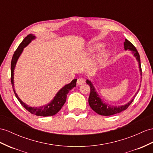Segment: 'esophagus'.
I'll list each match as a JSON object with an SVG mask.
<instances>
[{
    "mask_svg": "<svg viewBox=\"0 0 153 153\" xmlns=\"http://www.w3.org/2000/svg\"><path fill=\"white\" fill-rule=\"evenodd\" d=\"M85 80L83 79V78H79L77 81V84L79 85H83L85 83Z\"/></svg>",
    "mask_w": 153,
    "mask_h": 153,
    "instance_id": "34e87169",
    "label": "esophagus"
}]
</instances>
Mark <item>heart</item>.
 <instances>
[{
  "label": "heart",
  "mask_w": 153,
  "mask_h": 153,
  "mask_svg": "<svg viewBox=\"0 0 153 153\" xmlns=\"http://www.w3.org/2000/svg\"><path fill=\"white\" fill-rule=\"evenodd\" d=\"M101 47H102V45L100 44V43H97V44L92 45L91 46V52H95L96 51L100 50ZM108 57V53L107 52H103L101 53L99 57L97 58V61H98L99 63L103 64L106 61Z\"/></svg>",
  "instance_id": "1"
}]
</instances>
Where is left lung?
I'll list each match as a JSON object with an SVG mask.
<instances>
[{
  "instance_id": "1",
  "label": "left lung",
  "mask_w": 153,
  "mask_h": 153,
  "mask_svg": "<svg viewBox=\"0 0 153 153\" xmlns=\"http://www.w3.org/2000/svg\"><path fill=\"white\" fill-rule=\"evenodd\" d=\"M124 48L125 50H129L132 52V53L134 54V56L136 57L137 61H138L139 63V68H140V71L141 76H142V68H141V63H140V55L137 51L136 47L133 45L132 43L128 41L127 39H125V42H124ZM87 83L91 87V93H90V96L88 97V103L90 107H91L92 110L96 112L97 114L101 115V116H111L114 115L117 113H120L122 112L128 107L129 105H130L132 102L134 100L136 95L138 91L135 94V96L131 100V101L124 105H121V106H111L110 105L106 104V103H103V101L101 100V99L99 97L98 94H97L96 89L94 87L93 85L92 84L91 81L89 80H87Z\"/></svg>"
}]
</instances>
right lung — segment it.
Returning a JSON list of instances; mask_svg holds the SVG:
<instances>
[{
    "mask_svg": "<svg viewBox=\"0 0 153 153\" xmlns=\"http://www.w3.org/2000/svg\"><path fill=\"white\" fill-rule=\"evenodd\" d=\"M34 39H36L33 35L29 34L27 36L22 42L21 43L17 50H15L14 52L13 56L12 57V59H11V85H12V87L13 89V91L15 93V95L16 96L17 100H19V102L24 107L27 111H29L30 113H32V114L39 116H53L56 114L59 111L62 107L63 106L64 104L66 102V96H67L68 93L70 92V91L75 87L76 86V81L77 79H73L71 83H70L68 85H66L64 87H62L59 91L56 96L54 97V98L52 100V101L50 103L46 105H44V106L39 107H29L24 102H22L21 100L19 98V96H17V93L15 92V91L14 89V82H13V75H14V69L15 68V65H16L17 61L19 56H21L22 53L23 49L28 45L30 42H31Z\"/></svg>",
    "mask_w": 153,
    "mask_h": 153,
    "instance_id": "right-lung-1",
    "label": "right lung"
}]
</instances>
